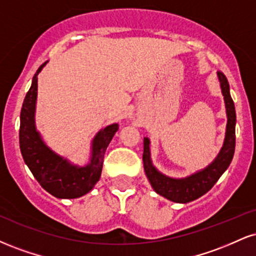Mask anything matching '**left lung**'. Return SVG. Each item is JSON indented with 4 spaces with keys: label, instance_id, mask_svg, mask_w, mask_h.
Here are the masks:
<instances>
[{
    "label": "left lung",
    "instance_id": "left-lung-1",
    "mask_svg": "<svg viewBox=\"0 0 256 256\" xmlns=\"http://www.w3.org/2000/svg\"><path fill=\"white\" fill-rule=\"evenodd\" d=\"M217 76L220 80L222 94L224 96L228 122L223 146L220 148L217 158L210 164L186 178H176L167 176L152 164L150 140L148 137L144 138L143 164L148 180L158 194L164 196L170 202L186 204V202H193V200L204 196L214 187V184L217 182L218 178L222 176V174L226 170L232 163L236 143L235 104H234L232 95H230L229 82H228L226 75L218 72Z\"/></svg>",
    "mask_w": 256,
    "mask_h": 256
}]
</instances>
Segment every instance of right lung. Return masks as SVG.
Returning a JSON list of instances; mask_svg holds the SVG:
<instances>
[{
  "mask_svg": "<svg viewBox=\"0 0 256 256\" xmlns=\"http://www.w3.org/2000/svg\"><path fill=\"white\" fill-rule=\"evenodd\" d=\"M48 62L39 66L24 96L20 114V150L24 161L40 186L56 198L75 199L87 194L100 180L104 156L118 124H110L95 134L87 164L78 166L50 149L36 126L38 75Z\"/></svg>",
  "mask_w": 256,
  "mask_h": 256,
  "instance_id": "1",
  "label": "right lung"
}]
</instances>
